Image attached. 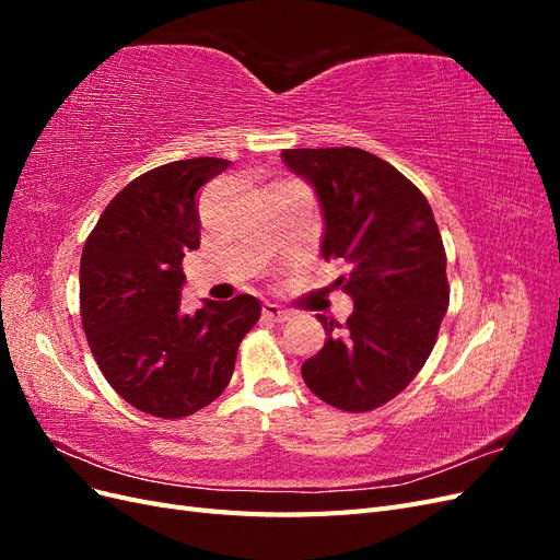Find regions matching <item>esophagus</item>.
<instances>
[{"label":"esophagus","mask_w":560,"mask_h":560,"mask_svg":"<svg viewBox=\"0 0 560 560\" xmlns=\"http://www.w3.org/2000/svg\"><path fill=\"white\" fill-rule=\"evenodd\" d=\"M261 313H264V317L266 319H270V322H287L292 317V313L290 311H282L280 306H276V303H264V308H261Z\"/></svg>","instance_id":"34e87169"}]
</instances>
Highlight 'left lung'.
<instances>
[{
    "mask_svg": "<svg viewBox=\"0 0 560 560\" xmlns=\"http://www.w3.org/2000/svg\"><path fill=\"white\" fill-rule=\"evenodd\" d=\"M282 161L315 189L322 257L348 266L334 284L354 301L346 325L317 315L327 341L301 376L336 409H378L428 362L446 315L442 233L418 186L364 149H287Z\"/></svg>",
    "mask_w": 560,
    "mask_h": 560,
    "instance_id": "8db88e82",
    "label": "left lung"
}]
</instances>
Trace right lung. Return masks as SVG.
<instances>
[{"label":"right lung","mask_w":560,"mask_h":560,"mask_svg":"<svg viewBox=\"0 0 560 560\" xmlns=\"http://www.w3.org/2000/svg\"><path fill=\"white\" fill-rule=\"evenodd\" d=\"M231 161L154 167L114 196L81 252V322L107 383L135 409L184 418L224 393L259 301L182 308V259L200 245L198 191Z\"/></svg>","instance_id":"right-lung-1"}]
</instances>
